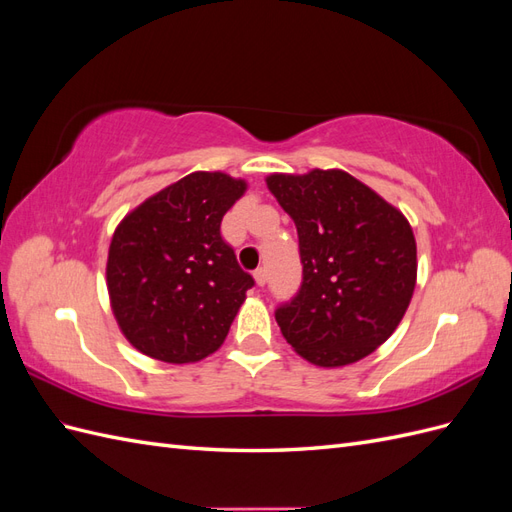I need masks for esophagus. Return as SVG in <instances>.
<instances>
[{
  "instance_id": "esophagus-1",
  "label": "esophagus",
  "mask_w": 512,
  "mask_h": 512,
  "mask_svg": "<svg viewBox=\"0 0 512 512\" xmlns=\"http://www.w3.org/2000/svg\"><path fill=\"white\" fill-rule=\"evenodd\" d=\"M254 280H256L258 286H265V284H267V271L262 269V267L256 269V271H254Z\"/></svg>"
}]
</instances>
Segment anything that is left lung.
Instances as JSON below:
<instances>
[{"instance_id":"obj_1","label":"left lung","mask_w":512,"mask_h":512,"mask_svg":"<svg viewBox=\"0 0 512 512\" xmlns=\"http://www.w3.org/2000/svg\"><path fill=\"white\" fill-rule=\"evenodd\" d=\"M294 220L303 282L275 309L286 342L320 367L365 359L393 335L416 286V241L404 213L344 170L271 175Z\"/></svg>"}]
</instances>
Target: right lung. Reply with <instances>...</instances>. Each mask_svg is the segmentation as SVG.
Returning a JSON list of instances; mask_svg holds the SVG:
<instances>
[{
    "label": "right lung",
    "instance_id": "1",
    "mask_svg": "<svg viewBox=\"0 0 512 512\" xmlns=\"http://www.w3.org/2000/svg\"><path fill=\"white\" fill-rule=\"evenodd\" d=\"M245 188L243 179L198 170L121 220L106 284L119 329L136 350L181 365L224 344L254 286L220 232Z\"/></svg>",
    "mask_w": 512,
    "mask_h": 512
}]
</instances>
